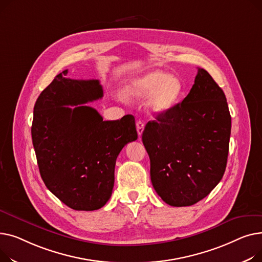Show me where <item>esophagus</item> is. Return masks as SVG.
<instances>
[{
    "label": "esophagus",
    "mask_w": 262,
    "mask_h": 262,
    "mask_svg": "<svg viewBox=\"0 0 262 262\" xmlns=\"http://www.w3.org/2000/svg\"><path fill=\"white\" fill-rule=\"evenodd\" d=\"M144 128H145V124L142 121V120H137L136 121V130H137V133H138V136H142L143 134V131H144Z\"/></svg>",
    "instance_id": "34e87169"
}]
</instances>
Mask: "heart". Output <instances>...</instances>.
I'll use <instances>...</instances> for the list:
<instances>
[{"mask_svg": "<svg viewBox=\"0 0 262 262\" xmlns=\"http://www.w3.org/2000/svg\"><path fill=\"white\" fill-rule=\"evenodd\" d=\"M125 93L130 98L145 99L150 96L148 105L152 113L164 114L177 104L182 93V83L176 76L161 71L147 73L132 80Z\"/></svg>", "mask_w": 262, "mask_h": 262, "instance_id": "b5f03b06", "label": "heart"}]
</instances>
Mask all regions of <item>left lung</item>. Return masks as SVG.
<instances>
[{
	"label": "left lung",
	"instance_id": "obj_1",
	"mask_svg": "<svg viewBox=\"0 0 262 262\" xmlns=\"http://www.w3.org/2000/svg\"><path fill=\"white\" fill-rule=\"evenodd\" d=\"M232 118L222 89L199 69L188 95L148 121L142 140L150 158L153 188L171 206H190L221 181Z\"/></svg>",
	"mask_w": 262,
	"mask_h": 262
}]
</instances>
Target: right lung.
I'll return each mask as SVG.
<instances>
[{
  "mask_svg": "<svg viewBox=\"0 0 262 262\" xmlns=\"http://www.w3.org/2000/svg\"><path fill=\"white\" fill-rule=\"evenodd\" d=\"M55 77L34 106L33 144L48 189L75 210L101 208L112 194L121 149L137 140L133 115L103 120L84 103L103 96L99 80ZM72 105V107H69Z\"/></svg>",
  "mask_w": 262,
  "mask_h": 262,
  "instance_id": "1",
  "label": "right lung"
}]
</instances>
